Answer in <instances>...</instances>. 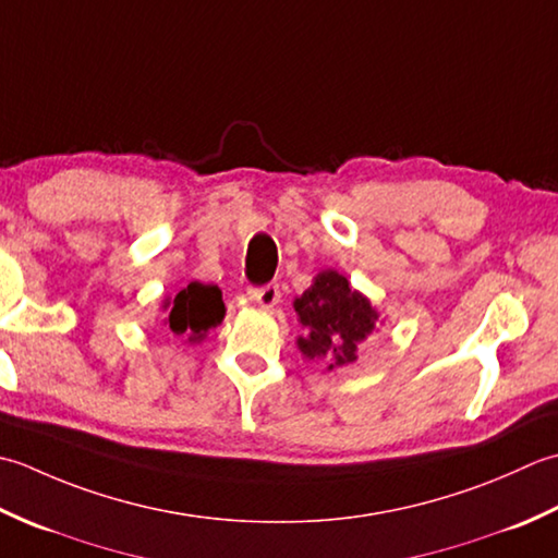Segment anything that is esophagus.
Masks as SVG:
<instances>
[{
    "instance_id": "1",
    "label": "esophagus",
    "mask_w": 558,
    "mask_h": 558,
    "mask_svg": "<svg viewBox=\"0 0 558 558\" xmlns=\"http://www.w3.org/2000/svg\"><path fill=\"white\" fill-rule=\"evenodd\" d=\"M250 299H253L255 303H257V308H263V311H271L275 308V305L279 303V299H281V291H279V283H265V287H255V289H250Z\"/></svg>"
}]
</instances>
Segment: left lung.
Returning a JSON list of instances; mask_svg holds the SVG:
<instances>
[{"label":"left lung","instance_id":"left-lung-1","mask_svg":"<svg viewBox=\"0 0 558 558\" xmlns=\"http://www.w3.org/2000/svg\"><path fill=\"white\" fill-rule=\"evenodd\" d=\"M293 308L303 325L295 344L305 359H325L327 371L354 363L380 317L366 295L351 289L349 279L335 269H323L311 289L293 301Z\"/></svg>","mask_w":558,"mask_h":558}]
</instances>
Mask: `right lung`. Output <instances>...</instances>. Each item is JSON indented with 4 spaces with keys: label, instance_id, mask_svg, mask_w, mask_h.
Masks as SVG:
<instances>
[{
    "label": "right lung",
    "instance_id": "obj_1",
    "mask_svg": "<svg viewBox=\"0 0 558 558\" xmlns=\"http://www.w3.org/2000/svg\"><path fill=\"white\" fill-rule=\"evenodd\" d=\"M163 325L175 337H183L187 344H199L211 327L221 325L226 315L221 289L214 283L190 281L175 299L163 301Z\"/></svg>",
    "mask_w": 558,
    "mask_h": 558
}]
</instances>
